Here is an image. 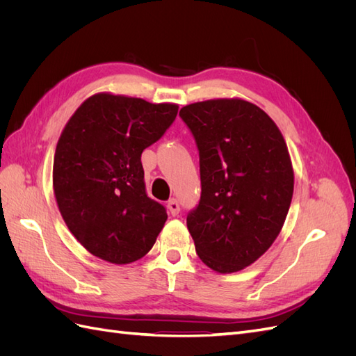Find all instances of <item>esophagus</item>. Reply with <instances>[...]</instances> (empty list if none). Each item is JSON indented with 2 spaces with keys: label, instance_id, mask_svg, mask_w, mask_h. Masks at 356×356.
I'll use <instances>...</instances> for the list:
<instances>
[{
  "label": "esophagus",
  "instance_id": "esophagus-1",
  "mask_svg": "<svg viewBox=\"0 0 356 356\" xmlns=\"http://www.w3.org/2000/svg\"><path fill=\"white\" fill-rule=\"evenodd\" d=\"M168 209L170 211V213L174 215V217H177V215L179 213V203L177 199H170L168 202Z\"/></svg>",
  "mask_w": 356,
  "mask_h": 356
}]
</instances>
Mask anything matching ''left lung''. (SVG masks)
Segmentation results:
<instances>
[{
    "label": "left lung",
    "instance_id": "1",
    "mask_svg": "<svg viewBox=\"0 0 356 356\" xmlns=\"http://www.w3.org/2000/svg\"><path fill=\"white\" fill-rule=\"evenodd\" d=\"M179 117L199 149L202 193L187 215L196 252L215 272H239L285 222L294 191L285 139L261 108L242 99L190 104Z\"/></svg>",
    "mask_w": 356,
    "mask_h": 356
}]
</instances>
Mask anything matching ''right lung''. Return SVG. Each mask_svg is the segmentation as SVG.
<instances>
[{
  "instance_id": "1",
  "label": "right lung",
  "mask_w": 356,
  "mask_h": 356,
  "mask_svg": "<svg viewBox=\"0 0 356 356\" xmlns=\"http://www.w3.org/2000/svg\"><path fill=\"white\" fill-rule=\"evenodd\" d=\"M177 114L175 104L98 93L62 131L53 188L70 232L95 257L129 264L153 248L168 213L147 195L141 154Z\"/></svg>"
}]
</instances>
